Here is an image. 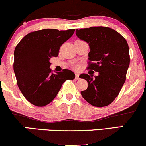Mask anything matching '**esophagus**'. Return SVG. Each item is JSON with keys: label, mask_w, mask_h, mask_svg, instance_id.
<instances>
[{"label": "esophagus", "mask_w": 146, "mask_h": 146, "mask_svg": "<svg viewBox=\"0 0 146 146\" xmlns=\"http://www.w3.org/2000/svg\"><path fill=\"white\" fill-rule=\"evenodd\" d=\"M79 76H80V75H79V73H75V79H77V80H78L79 78Z\"/></svg>", "instance_id": "obj_1"}]
</instances>
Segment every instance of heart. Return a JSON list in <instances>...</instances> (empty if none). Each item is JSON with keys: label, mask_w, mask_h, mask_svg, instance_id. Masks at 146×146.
<instances>
[{"label": "heart", "mask_w": 146, "mask_h": 146, "mask_svg": "<svg viewBox=\"0 0 146 146\" xmlns=\"http://www.w3.org/2000/svg\"><path fill=\"white\" fill-rule=\"evenodd\" d=\"M75 68H80V64H76L75 65Z\"/></svg>", "instance_id": "1"}]
</instances>
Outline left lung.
<instances>
[{"label": "left lung", "mask_w": 146, "mask_h": 146, "mask_svg": "<svg viewBox=\"0 0 146 146\" xmlns=\"http://www.w3.org/2000/svg\"><path fill=\"white\" fill-rule=\"evenodd\" d=\"M75 33L90 47L87 68L99 72L94 78L86 73L80 75L88 84L81 94L93 106H107L117 97L126 81L130 64L127 42L118 32L104 26L77 29Z\"/></svg>", "instance_id": "left-lung-1"}]
</instances>
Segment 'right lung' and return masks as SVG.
I'll return each instance as SVG.
<instances>
[{
    "label": "right lung",
    "mask_w": 146,
    "mask_h": 146,
    "mask_svg": "<svg viewBox=\"0 0 146 146\" xmlns=\"http://www.w3.org/2000/svg\"><path fill=\"white\" fill-rule=\"evenodd\" d=\"M75 29H43L29 33L15 47L13 71L19 88L28 101L38 107L51 103L67 80L75 73L63 69L56 74L50 68V60L58 56L60 47Z\"/></svg>",
    "instance_id": "1"
}]
</instances>
